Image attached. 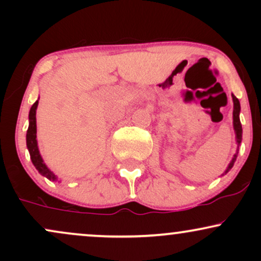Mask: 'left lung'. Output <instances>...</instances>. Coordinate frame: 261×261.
Returning <instances> with one entry per match:
<instances>
[{
  "instance_id": "1",
  "label": "left lung",
  "mask_w": 261,
  "mask_h": 261,
  "mask_svg": "<svg viewBox=\"0 0 261 261\" xmlns=\"http://www.w3.org/2000/svg\"><path fill=\"white\" fill-rule=\"evenodd\" d=\"M232 99H233V128H234L236 141H237V146H238V147H237L236 154L233 155L232 161L229 162L228 167H227V169L224 170V173L222 175L227 174V173L232 169L233 164H234V162L237 160V155H238V149H239V146H241V142H242V135H243L242 124H241V120H239V114H241V103H239L238 98H237L234 94H232Z\"/></svg>"
}]
</instances>
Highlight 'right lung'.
<instances>
[{
	"mask_svg": "<svg viewBox=\"0 0 261 261\" xmlns=\"http://www.w3.org/2000/svg\"><path fill=\"white\" fill-rule=\"evenodd\" d=\"M39 104V99L33 104L31 110H29V126L27 130V148H28L29 154H31V160L34 164V167L40 173L41 175L47 178L49 180L59 181L58 176L47 168L46 164L44 163L43 157H41L40 152L38 147V140H37V108Z\"/></svg>",
	"mask_w": 261,
	"mask_h": 261,
	"instance_id": "obj_1",
	"label": "right lung"
}]
</instances>
